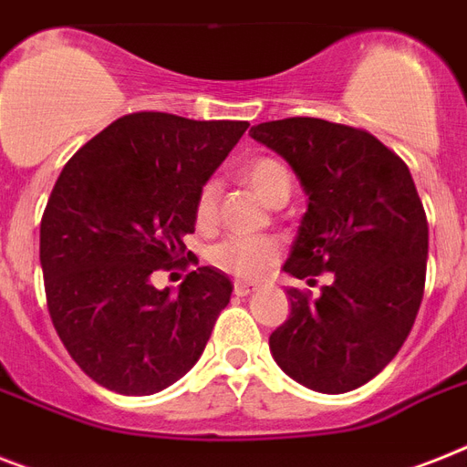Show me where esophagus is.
I'll use <instances>...</instances> for the list:
<instances>
[{
  "mask_svg": "<svg viewBox=\"0 0 467 467\" xmlns=\"http://www.w3.org/2000/svg\"><path fill=\"white\" fill-rule=\"evenodd\" d=\"M254 290H256V287L249 285V283H242V280L234 283V295H237V297H246V295H252Z\"/></svg>",
  "mask_w": 467,
  "mask_h": 467,
  "instance_id": "esophagus-1",
  "label": "esophagus"
}]
</instances>
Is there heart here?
Instances as JSON below:
<instances>
[{"label": "heart", "mask_w": 467, "mask_h": 467, "mask_svg": "<svg viewBox=\"0 0 467 467\" xmlns=\"http://www.w3.org/2000/svg\"><path fill=\"white\" fill-rule=\"evenodd\" d=\"M242 177L268 206L280 199H287L290 189H293V174L275 158H254L249 165H244ZM218 194H221V187L215 180L203 182L199 187V194L194 201V218L201 227H208L215 221ZM278 242L271 240V237L233 234V237L218 242L208 252V259L218 271L227 273V275H234L240 280H259L278 261Z\"/></svg>", "instance_id": "heart-1"}]
</instances>
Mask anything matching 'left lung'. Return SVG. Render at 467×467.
Listing matches in <instances>:
<instances>
[{"label": "left lung", "instance_id": "1", "mask_svg": "<svg viewBox=\"0 0 467 467\" xmlns=\"http://www.w3.org/2000/svg\"><path fill=\"white\" fill-rule=\"evenodd\" d=\"M254 141L278 153L305 189L283 271L317 283L319 297L290 287V317L268 338L273 359L297 384L345 393L398 355L424 293L430 227L410 170L362 129L317 117L264 122Z\"/></svg>", "mask_w": 467, "mask_h": 467}]
</instances>
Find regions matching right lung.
<instances>
[{"instance_id":"right-lung-1","label":"right lung","mask_w":467,"mask_h":467,"mask_svg":"<svg viewBox=\"0 0 467 467\" xmlns=\"http://www.w3.org/2000/svg\"><path fill=\"white\" fill-rule=\"evenodd\" d=\"M246 127L134 112L64 165L40 223V266L57 336L96 384L150 396L199 362L233 283L213 266L189 273L177 295L150 278L184 261L199 187Z\"/></svg>"}]
</instances>
